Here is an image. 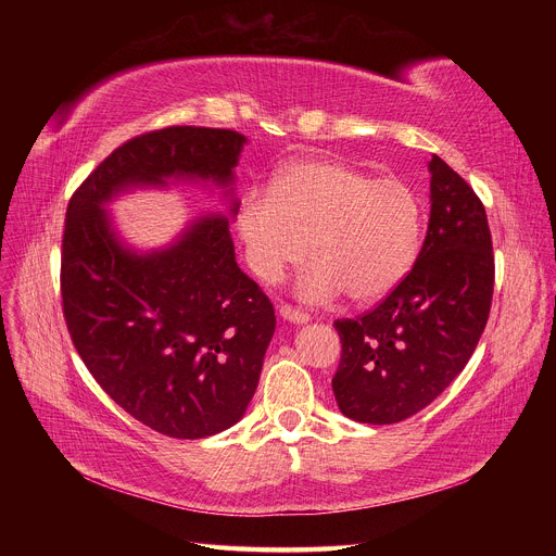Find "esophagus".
I'll list each match as a JSON object with an SVG mask.
<instances>
[{"label":"esophagus","mask_w":556,"mask_h":556,"mask_svg":"<svg viewBox=\"0 0 556 556\" xmlns=\"http://www.w3.org/2000/svg\"><path fill=\"white\" fill-rule=\"evenodd\" d=\"M279 313H281L283 319H288V323H293V325H304V323H308V319H311V315L306 311H302V308H298L293 304H281Z\"/></svg>","instance_id":"obj_1"}]
</instances>
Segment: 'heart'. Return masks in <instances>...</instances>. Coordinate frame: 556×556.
Masks as SVG:
<instances>
[{
  "instance_id": "b5f03b06",
  "label": "heart",
  "mask_w": 556,
  "mask_h": 556,
  "mask_svg": "<svg viewBox=\"0 0 556 556\" xmlns=\"http://www.w3.org/2000/svg\"><path fill=\"white\" fill-rule=\"evenodd\" d=\"M239 231L252 273L266 283L313 261L300 279L311 302L340 293L369 304L413 270L421 245V204L396 178L333 160L290 164L270 187H250L239 204Z\"/></svg>"
}]
</instances>
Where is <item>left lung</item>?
<instances>
[{
    "label": "left lung",
    "instance_id": "obj_1",
    "mask_svg": "<svg viewBox=\"0 0 556 556\" xmlns=\"http://www.w3.org/2000/svg\"><path fill=\"white\" fill-rule=\"evenodd\" d=\"M430 220L413 270L374 308L336 319L340 413L396 424L440 396L473 356L493 298V245L484 204L432 155Z\"/></svg>",
    "mask_w": 556,
    "mask_h": 556
}]
</instances>
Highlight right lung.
Here are the masks:
<instances>
[{"label": "right lung", "mask_w": 556, "mask_h": 556, "mask_svg": "<svg viewBox=\"0 0 556 556\" xmlns=\"http://www.w3.org/2000/svg\"><path fill=\"white\" fill-rule=\"evenodd\" d=\"M245 137L168 126L124 141L72 193L63 229V315L78 356L124 410L175 440L237 424L258 386L275 308L233 258L227 220L200 218L173 248L137 256L101 204L170 175L231 180Z\"/></svg>", "instance_id": "right-lung-1"}]
</instances>
